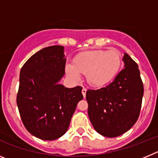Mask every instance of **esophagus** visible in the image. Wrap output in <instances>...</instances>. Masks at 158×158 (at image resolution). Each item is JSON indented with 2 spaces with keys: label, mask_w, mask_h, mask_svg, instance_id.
I'll return each mask as SVG.
<instances>
[{
  "label": "esophagus",
  "mask_w": 158,
  "mask_h": 158,
  "mask_svg": "<svg viewBox=\"0 0 158 158\" xmlns=\"http://www.w3.org/2000/svg\"><path fill=\"white\" fill-rule=\"evenodd\" d=\"M86 91H87V89H86L85 88H83V89H82V91H81V93H82V95H83V96H84V98H85V95H86Z\"/></svg>",
  "instance_id": "esophagus-1"
}]
</instances>
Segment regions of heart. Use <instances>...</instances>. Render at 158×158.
<instances>
[{"mask_svg":"<svg viewBox=\"0 0 158 158\" xmlns=\"http://www.w3.org/2000/svg\"><path fill=\"white\" fill-rule=\"evenodd\" d=\"M121 65L122 56L116 50H93L78 54L74 64H66L65 72L74 80L80 78L81 73L85 74L89 85L100 87L114 79Z\"/></svg>","mask_w":158,"mask_h":158,"instance_id":"1","label":"heart"}]
</instances>
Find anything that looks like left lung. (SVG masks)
Here are the masks:
<instances>
[{"instance_id": "8db88e82", "label": "left lung", "mask_w": 158, "mask_h": 158, "mask_svg": "<svg viewBox=\"0 0 158 158\" xmlns=\"http://www.w3.org/2000/svg\"><path fill=\"white\" fill-rule=\"evenodd\" d=\"M124 69L104 88L89 89L86 100L88 115L99 134L108 138L119 136L137 122L144 93L136 62L124 54Z\"/></svg>"}]
</instances>
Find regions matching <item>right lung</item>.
Here are the masks:
<instances>
[{
  "label": "right lung",
  "instance_id": "right-lung-1",
  "mask_svg": "<svg viewBox=\"0 0 158 158\" xmlns=\"http://www.w3.org/2000/svg\"><path fill=\"white\" fill-rule=\"evenodd\" d=\"M62 46L42 49L20 69L16 104L25 128L43 140H54L68 130L77 104L83 99L81 86L58 84L65 74Z\"/></svg>",
  "mask_w": 158,
  "mask_h": 158
}]
</instances>
